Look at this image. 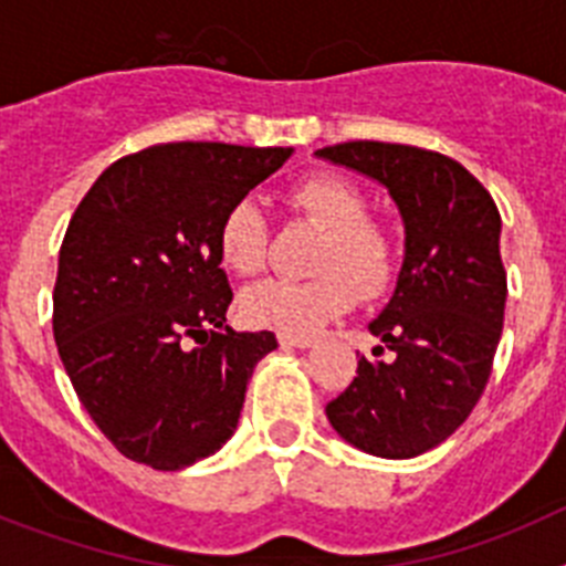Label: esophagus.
<instances>
[{
    "instance_id": "esophagus-1",
    "label": "esophagus",
    "mask_w": 566,
    "mask_h": 566,
    "mask_svg": "<svg viewBox=\"0 0 566 566\" xmlns=\"http://www.w3.org/2000/svg\"><path fill=\"white\" fill-rule=\"evenodd\" d=\"M280 345H292V348H308V345H314V337H308V334H277Z\"/></svg>"
}]
</instances>
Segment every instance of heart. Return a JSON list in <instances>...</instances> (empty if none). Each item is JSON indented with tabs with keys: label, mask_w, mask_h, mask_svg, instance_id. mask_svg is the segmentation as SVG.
<instances>
[{
	"label": "heart",
	"mask_w": 566,
	"mask_h": 566,
	"mask_svg": "<svg viewBox=\"0 0 566 566\" xmlns=\"http://www.w3.org/2000/svg\"><path fill=\"white\" fill-rule=\"evenodd\" d=\"M289 207L323 229L308 280H266L240 300L243 317L258 328L308 334L354 306L353 286L365 300L388 292L397 274V238L368 218V198L348 175L319 169L294 184ZM218 258L229 272L254 277L269 258V227L252 195H240L218 218Z\"/></svg>",
	"instance_id": "heart-1"
}]
</instances>
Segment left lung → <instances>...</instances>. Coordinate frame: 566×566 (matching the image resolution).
Listing matches in <instances>:
<instances>
[{
  "label": "left lung",
  "mask_w": 566,
  "mask_h": 566,
  "mask_svg": "<svg viewBox=\"0 0 566 566\" xmlns=\"http://www.w3.org/2000/svg\"><path fill=\"white\" fill-rule=\"evenodd\" d=\"M317 155L385 184L405 221L397 292L368 326L382 345L359 357L357 377L326 405L328 422L365 453L419 457L470 417L493 371L507 300L502 214L451 155L385 142Z\"/></svg>",
  "instance_id": "8db88e82"
}]
</instances>
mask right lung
I'll return each instance as SVG.
<instances>
[{"instance_id": "right-lung-1", "label": "right lung", "mask_w": 566, "mask_h": 566, "mask_svg": "<svg viewBox=\"0 0 566 566\" xmlns=\"http://www.w3.org/2000/svg\"><path fill=\"white\" fill-rule=\"evenodd\" d=\"M292 147L153 144L109 164L59 249L53 337L78 402L118 453L155 470L209 457L238 428L272 332H232L214 229Z\"/></svg>"}]
</instances>
